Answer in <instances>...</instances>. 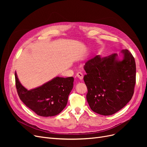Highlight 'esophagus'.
I'll return each mask as SVG.
<instances>
[{"label": "esophagus", "mask_w": 147, "mask_h": 147, "mask_svg": "<svg viewBox=\"0 0 147 147\" xmlns=\"http://www.w3.org/2000/svg\"><path fill=\"white\" fill-rule=\"evenodd\" d=\"M76 77H77V78H78L79 80H82L83 79V74L81 73H77V74H76Z\"/></svg>", "instance_id": "34e87169"}]
</instances>
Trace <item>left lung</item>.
I'll return each instance as SVG.
<instances>
[{
    "instance_id": "obj_1",
    "label": "left lung",
    "mask_w": 147,
    "mask_h": 147,
    "mask_svg": "<svg viewBox=\"0 0 147 147\" xmlns=\"http://www.w3.org/2000/svg\"><path fill=\"white\" fill-rule=\"evenodd\" d=\"M104 58L97 55L84 66V82L88 88L86 99L91 110L110 115L123 109L132 99L136 83V64L127 49Z\"/></svg>"
}]
</instances>
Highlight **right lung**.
I'll use <instances>...</instances> for the list:
<instances>
[{
	"instance_id": "right-lung-1",
	"label": "right lung",
	"mask_w": 147,
	"mask_h": 147,
	"mask_svg": "<svg viewBox=\"0 0 147 147\" xmlns=\"http://www.w3.org/2000/svg\"><path fill=\"white\" fill-rule=\"evenodd\" d=\"M15 77L20 99L30 110L42 117L54 116L63 111L73 88V77H56L41 86L27 90L20 82L16 72Z\"/></svg>"
}]
</instances>
